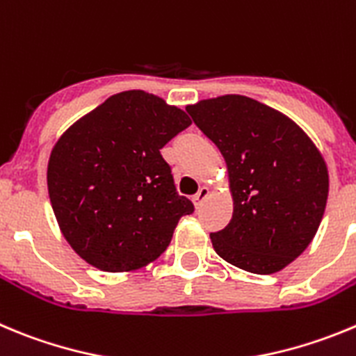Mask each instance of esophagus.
Returning <instances> with one entry per match:
<instances>
[{
	"label": "esophagus",
	"instance_id": "esophagus-1",
	"mask_svg": "<svg viewBox=\"0 0 356 356\" xmlns=\"http://www.w3.org/2000/svg\"><path fill=\"white\" fill-rule=\"evenodd\" d=\"M208 195H210V188L207 187V185H203V187L200 188V192L192 197V201H194V207L195 208H200L201 204L204 203V201L208 200Z\"/></svg>",
	"mask_w": 356,
	"mask_h": 356
}]
</instances>
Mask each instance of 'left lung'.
<instances>
[{"label": "left lung", "instance_id": "8db88e82", "mask_svg": "<svg viewBox=\"0 0 356 356\" xmlns=\"http://www.w3.org/2000/svg\"><path fill=\"white\" fill-rule=\"evenodd\" d=\"M227 165L233 217L211 233L224 261L250 273L280 272L316 236L328 200L318 146L284 113L243 95L185 107Z\"/></svg>", "mask_w": 356, "mask_h": 356}]
</instances>
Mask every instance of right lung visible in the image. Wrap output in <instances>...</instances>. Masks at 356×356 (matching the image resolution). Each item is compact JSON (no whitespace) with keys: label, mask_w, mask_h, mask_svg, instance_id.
Segmentation results:
<instances>
[{"label":"right lung","mask_w":356,"mask_h":356,"mask_svg":"<svg viewBox=\"0 0 356 356\" xmlns=\"http://www.w3.org/2000/svg\"><path fill=\"white\" fill-rule=\"evenodd\" d=\"M185 111L143 90L109 97L52 146L47 188L68 245L104 272L149 265L194 204L178 195L161 148L191 125Z\"/></svg>","instance_id":"obj_1"}]
</instances>
